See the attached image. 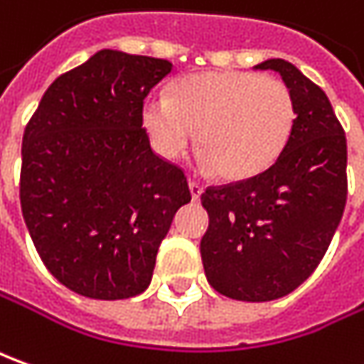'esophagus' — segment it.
Here are the masks:
<instances>
[{"mask_svg":"<svg viewBox=\"0 0 364 364\" xmlns=\"http://www.w3.org/2000/svg\"><path fill=\"white\" fill-rule=\"evenodd\" d=\"M189 191H191L193 201H197V199L201 197V193H203V187H201L197 181H189Z\"/></svg>","mask_w":364,"mask_h":364,"instance_id":"obj_1","label":"esophagus"}]
</instances>
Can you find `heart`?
Returning <instances> with one entry per match:
<instances>
[{
	"label": "heart",
	"mask_w": 364,
	"mask_h": 364,
	"mask_svg": "<svg viewBox=\"0 0 364 364\" xmlns=\"http://www.w3.org/2000/svg\"><path fill=\"white\" fill-rule=\"evenodd\" d=\"M290 88L254 72H203L185 76L169 96L143 105V127L161 157L177 159L197 136L201 165L223 179L259 175L282 155L294 129Z\"/></svg>",
	"instance_id": "1"
}]
</instances>
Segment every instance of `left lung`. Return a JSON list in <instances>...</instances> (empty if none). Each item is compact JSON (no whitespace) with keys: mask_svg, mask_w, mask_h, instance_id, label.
<instances>
[{"mask_svg":"<svg viewBox=\"0 0 364 364\" xmlns=\"http://www.w3.org/2000/svg\"><path fill=\"white\" fill-rule=\"evenodd\" d=\"M294 96L290 141L264 173L207 187L201 240L207 282L220 294L268 302L290 294L326 254L346 203V136L328 96L294 64L272 58Z\"/></svg>","mask_w":364,"mask_h":364,"instance_id":"8db88e82","label":"left lung"}]
</instances>
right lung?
Listing matches in <instances>:
<instances>
[{
	"label": "right lung",
	"instance_id": "obj_1",
	"mask_svg": "<svg viewBox=\"0 0 364 364\" xmlns=\"http://www.w3.org/2000/svg\"><path fill=\"white\" fill-rule=\"evenodd\" d=\"M161 58L100 50L58 76L21 143V213L58 282L96 300L149 288L161 242L191 201L187 177L153 153L143 129Z\"/></svg>",
	"mask_w": 364,
	"mask_h": 364
}]
</instances>
